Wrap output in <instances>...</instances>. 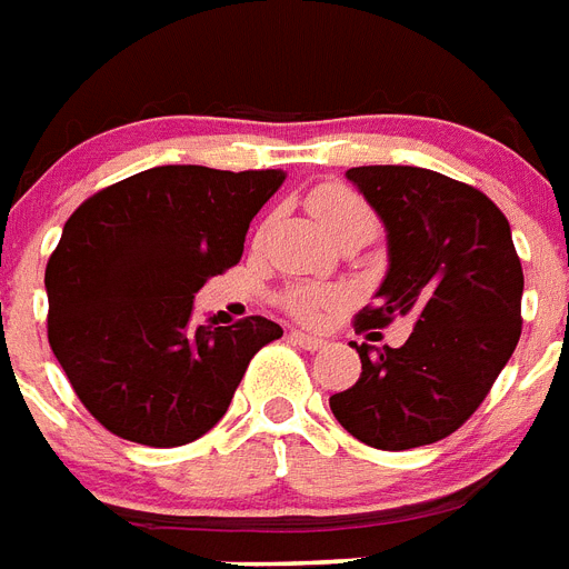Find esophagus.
Here are the masks:
<instances>
[{"label":"esophagus","mask_w":569,"mask_h":569,"mask_svg":"<svg viewBox=\"0 0 569 569\" xmlns=\"http://www.w3.org/2000/svg\"><path fill=\"white\" fill-rule=\"evenodd\" d=\"M288 338L290 343H297V347L308 349V352H317V349L326 347V340L317 338V335H306V331H290Z\"/></svg>","instance_id":"1"}]
</instances>
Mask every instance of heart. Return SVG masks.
<instances>
[{
  "mask_svg": "<svg viewBox=\"0 0 569 569\" xmlns=\"http://www.w3.org/2000/svg\"><path fill=\"white\" fill-rule=\"evenodd\" d=\"M308 211L313 213V220L320 222L322 231L335 243H340L343 238H352V234H367L370 238L372 229H376V217H372L370 206L361 199V193L340 184V181H326L320 188H313L308 193ZM329 299V290L299 284V288H290L284 293V306L293 317L311 320Z\"/></svg>",
  "mask_w": 569,
  "mask_h": 569,
  "instance_id": "obj_1",
  "label": "heart"
}]
</instances>
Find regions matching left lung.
<instances>
[{
	"label": "left lung",
	"mask_w": 569,
	"mask_h": 569,
	"mask_svg": "<svg viewBox=\"0 0 569 569\" xmlns=\"http://www.w3.org/2000/svg\"><path fill=\"white\" fill-rule=\"evenodd\" d=\"M347 179L388 231V276L356 329L399 317L413 329L397 349L356 347L361 379L329 399L331 413L367 447H426L470 420L520 340L511 226L481 190L435 170L385 163Z\"/></svg>",
	"instance_id": "8db88e82"
}]
</instances>
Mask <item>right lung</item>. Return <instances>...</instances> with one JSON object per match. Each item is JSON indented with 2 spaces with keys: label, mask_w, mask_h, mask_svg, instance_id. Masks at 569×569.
<instances>
[{
  "label": "right lung",
  "mask_w": 569,
  "mask_h": 569,
  "mask_svg": "<svg viewBox=\"0 0 569 569\" xmlns=\"http://www.w3.org/2000/svg\"><path fill=\"white\" fill-rule=\"evenodd\" d=\"M281 170L167 163L84 199L47 263L49 347L104 429L181 447L229 411L279 322L193 326V297L243 256L249 222Z\"/></svg>",
  "instance_id": "right-lung-1"
}]
</instances>
